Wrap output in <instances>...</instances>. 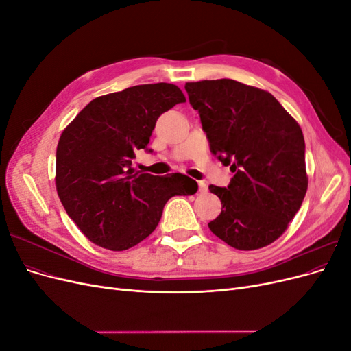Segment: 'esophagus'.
I'll return each instance as SVG.
<instances>
[{"label":"esophagus","instance_id":"esophagus-1","mask_svg":"<svg viewBox=\"0 0 351 351\" xmlns=\"http://www.w3.org/2000/svg\"><path fill=\"white\" fill-rule=\"evenodd\" d=\"M208 192V186L204 182H199V193H206Z\"/></svg>","mask_w":351,"mask_h":351}]
</instances>
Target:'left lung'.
<instances>
[{"label":"left lung","instance_id":"obj_1","mask_svg":"<svg viewBox=\"0 0 351 351\" xmlns=\"http://www.w3.org/2000/svg\"><path fill=\"white\" fill-rule=\"evenodd\" d=\"M184 88L210 152L236 173L227 187L209 186L222 204L209 230L239 250L268 246L289 227L307 190L299 123L269 92L236 80Z\"/></svg>","mask_w":351,"mask_h":351}]
</instances>
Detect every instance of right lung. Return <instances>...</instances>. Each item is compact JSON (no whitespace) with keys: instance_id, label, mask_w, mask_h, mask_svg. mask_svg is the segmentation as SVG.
<instances>
[{"instance_id":"right-lung-1","label":"right lung","mask_w":351,"mask_h":351,"mask_svg":"<svg viewBox=\"0 0 351 351\" xmlns=\"http://www.w3.org/2000/svg\"><path fill=\"white\" fill-rule=\"evenodd\" d=\"M186 102L171 83L137 84L95 98L61 133L56 186L62 206L92 243L127 250L156 228L169 197L195 195L187 176L136 171L158 117Z\"/></svg>"}]
</instances>
